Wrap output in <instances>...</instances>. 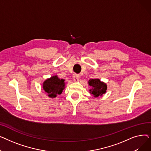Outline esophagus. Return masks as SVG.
<instances>
[{
  "label": "esophagus",
  "mask_w": 151,
  "mask_h": 151,
  "mask_svg": "<svg viewBox=\"0 0 151 151\" xmlns=\"http://www.w3.org/2000/svg\"><path fill=\"white\" fill-rule=\"evenodd\" d=\"M73 81L75 82H78L79 81V80H80V76H79V75H78L75 74L73 76Z\"/></svg>",
  "instance_id": "34e87169"
}]
</instances>
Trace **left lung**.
I'll return each instance as SVG.
<instances>
[{
    "mask_svg": "<svg viewBox=\"0 0 151 151\" xmlns=\"http://www.w3.org/2000/svg\"><path fill=\"white\" fill-rule=\"evenodd\" d=\"M89 86H91L89 92L94 97H101L103 94L106 93L107 85L105 83L101 81L98 78L91 79L88 81Z\"/></svg>",
    "mask_w": 151,
    "mask_h": 151,
    "instance_id": "8db88e82",
    "label": "left lung"
}]
</instances>
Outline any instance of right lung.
Listing matches in <instances>:
<instances>
[{"label": "right lung", "mask_w": 151, "mask_h": 151, "mask_svg": "<svg viewBox=\"0 0 151 151\" xmlns=\"http://www.w3.org/2000/svg\"><path fill=\"white\" fill-rule=\"evenodd\" d=\"M65 80L60 79L58 75L52 76L47 78L43 83V89L47 93V97L54 99L60 95L65 88Z\"/></svg>", "instance_id": "obj_1"}]
</instances>
